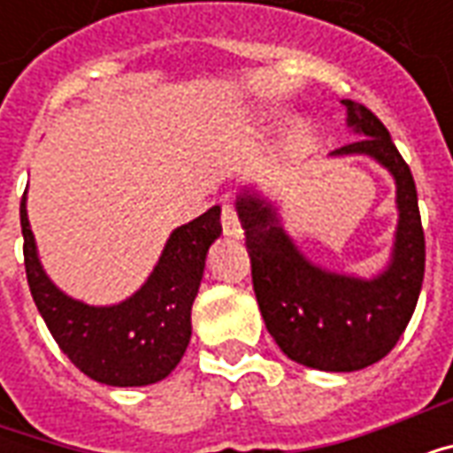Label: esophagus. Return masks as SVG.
<instances>
[{
	"instance_id": "esophagus-1",
	"label": "esophagus",
	"mask_w": 453,
	"mask_h": 453,
	"mask_svg": "<svg viewBox=\"0 0 453 453\" xmlns=\"http://www.w3.org/2000/svg\"><path fill=\"white\" fill-rule=\"evenodd\" d=\"M220 223H223V233H226V235L242 237V227H240V220H237L235 206H230V203H226V206H223Z\"/></svg>"
}]
</instances>
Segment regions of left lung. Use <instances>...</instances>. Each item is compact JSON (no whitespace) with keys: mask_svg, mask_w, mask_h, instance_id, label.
Wrapping results in <instances>:
<instances>
[{"mask_svg":"<svg viewBox=\"0 0 453 453\" xmlns=\"http://www.w3.org/2000/svg\"><path fill=\"white\" fill-rule=\"evenodd\" d=\"M342 104L359 138L330 155H366L395 179L398 227L379 276L337 274L305 259L286 235L279 208L257 188H242L235 203L266 330L288 359L318 371H359L383 359L405 333L425 276V233L408 162L364 104Z\"/></svg>","mask_w":453,"mask_h":453,"instance_id":"1","label":"left lung"}]
</instances>
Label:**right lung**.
Listing matches in <instances>:
<instances>
[{
    "mask_svg": "<svg viewBox=\"0 0 453 453\" xmlns=\"http://www.w3.org/2000/svg\"><path fill=\"white\" fill-rule=\"evenodd\" d=\"M21 233L28 288L58 347L77 369L106 386H150L167 379L191 340V305L216 242L220 206L179 226L159 262L135 294L116 305H87L48 279L21 198Z\"/></svg>",
    "mask_w": 453,
    "mask_h": 453,
    "instance_id": "obj_1",
    "label": "right lung"
}]
</instances>
